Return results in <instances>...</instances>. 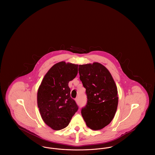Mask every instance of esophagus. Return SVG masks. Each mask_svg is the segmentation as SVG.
<instances>
[{
  "label": "esophagus",
  "instance_id": "obj_1",
  "mask_svg": "<svg viewBox=\"0 0 155 155\" xmlns=\"http://www.w3.org/2000/svg\"><path fill=\"white\" fill-rule=\"evenodd\" d=\"M75 101L77 104H79V99H78V97H77V98L75 99Z\"/></svg>",
  "mask_w": 155,
  "mask_h": 155
}]
</instances>
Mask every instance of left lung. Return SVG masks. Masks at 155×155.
<instances>
[{"mask_svg": "<svg viewBox=\"0 0 155 155\" xmlns=\"http://www.w3.org/2000/svg\"><path fill=\"white\" fill-rule=\"evenodd\" d=\"M78 71L88 100L82 116L89 128L101 130L110 124L117 110V86L109 71L99 63L79 65Z\"/></svg>", "mask_w": 155, "mask_h": 155, "instance_id": "8db88e82", "label": "left lung"}]
</instances>
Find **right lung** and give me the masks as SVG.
<instances>
[{"label":"right lung","instance_id":"obj_1","mask_svg":"<svg viewBox=\"0 0 155 155\" xmlns=\"http://www.w3.org/2000/svg\"><path fill=\"white\" fill-rule=\"evenodd\" d=\"M78 64L60 61L49 70L37 93V104L45 123L54 130L66 128L78 110L68 82L78 73Z\"/></svg>","mask_w":155,"mask_h":155}]
</instances>
